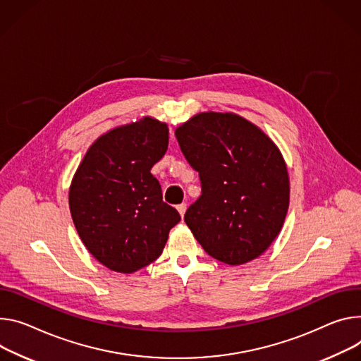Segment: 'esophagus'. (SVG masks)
<instances>
[{
    "label": "esophagus",
    "mask_w": 361,
    "mask_h": 361,
    "mask_svg": "<svg viewBox=\"0 0 361 361\" xmlns=\"http://www.w3.org/2000/svg\"><path fill=\"white\" fill-rule=\"evenodd\" d=\"M177 210H178L180 216L183 217V216H184V213H185V210H187V204H185V203H181V204H178V206H177Z\"/></svg>",
    "instance_id": "obj_1"
}]
</instances>
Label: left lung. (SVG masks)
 I'll return each instance as SVG.
<instances>
[{"label":"left lung","mask_w":361,"mask_h":361,"mask_svg":"<svg viewBox=\"0 0 361 361\" xmlns=\"http://www.w3.org/2000/svg\"><path fill=\"white\" fill-rule=\"evenodd\" d=\"M176 137L202 181V195L184 214L194 238L227 265L259 257L279 235L289 206L288 169L276 144L233 112H200Z\"/></svg>","instance_id":"1"}]
</instances>
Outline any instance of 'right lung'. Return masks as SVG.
Segmentation results:
<instances>
[{
	"mask_svg": "<svg viewBox=\"0 0 361 361\" xmlns=\"http://www.w3.org/2000/svg\"><path fill=\"white\" fill-rule=\"evenodd\" d=\"M169 148V126L151 116L116 126L86 151L72 178L69 207L89 253L108 269L149 265L180 220L162 202L151 169Z\"/></svg>",
	"mask_w": 361,
	"mask_h": 361,
	"instance_id": "add662e5",
	"label": "right lung"
}]
</instances>
